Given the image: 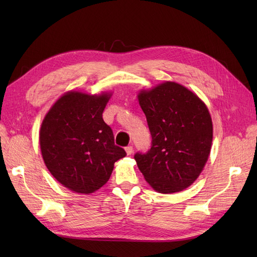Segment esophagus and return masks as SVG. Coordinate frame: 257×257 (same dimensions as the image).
I'll list each match as a JSON object with an SVG mask.
<instances>
[{
  "label": "esophagus",
  "mask_w": 257,
  "mask_h": 257,
  "mask_svg": "<svg viewBox=\"0 0 257 257\" xmlns=\"http://www.w3.org/2000/svg\"><path fill=\"white\" fill-rule=\"evenodd\" d=\"M125 151H126L127 155H131L132 153H133V146H127L125 148Z\"/></svg>",
  "instance_id": "esophagus-1"
}]
</instances>
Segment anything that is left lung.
<instances>
[{"mask_svg":"<svg viewBox=\"0 0 257 257\" xmlns=\"http://www.w3.org/2000/svg\"><path fill=\"white\" fill-rule=\"evenodd\" d=\"M152 137L134 159L146 181L160 193L180 192L203 170L212 143L211 116L197 95L176 82L138 94Z\"/></svg>","mask_w":257,"mask_h":257,"instance_id":"8db88e82","label":"left lung"}]
</instances>
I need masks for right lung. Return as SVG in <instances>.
Wrapping results in <instances>:
<instances>
[{"label":"right lung","mask_w":257,"mask_h":257,"mask_svg":"<svg viewBox=\"0 0 257 257\" xmlns=\"http://www.w3.org/2000/svg\"><path fill=\"white\" fill-rule=\"evenodd\" d=\"M109 94L68 92L42 123L40 144L46 166L65 188L95 192L109 180L114 163L126 152L114 144L112 130L103 120Z\"/></svg>","instance_id":"1"}]
</instances>
